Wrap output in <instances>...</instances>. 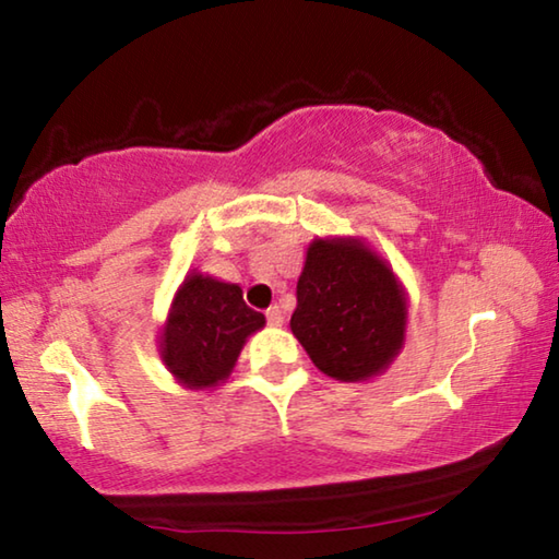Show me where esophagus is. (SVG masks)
<instances>
[{
  "instance_id": "34e87169",
  "label": "esophagus",
  "mask_w": 559,
  "mask_h": 559,
  "mask_svg": "<svg viewBox=\"0 0 559 559\" xmlns=\"http://www.w3.org/2000/svg\"><path fill=\"white\" fill-rule=\"evenodd\" d=\"M266 320H269V325H273V328L283 325V313H281V308H278V306L269 308V310H266Z\"/></svg>"
}]
</instances>
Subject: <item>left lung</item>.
<instances>
[{
    "mask_svg": "<svg viewBox=\"0 0 559 559\" xmlns=\"http://www.w3.org/2000/svg\"><path fill=\"white\" fill-rule=\"evenodd\" d=\"M290 330L320 372L370 380L400 355L406 293L386 261L359 239H316L298 278Z\"/></svg>",
    "mask_w": 559,
    "mask_h": 559,
    "instance_id": "1",
    "label": "left lung"
}]
</instances>
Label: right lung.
I'll return each mask as SVG.
<instances>
[{"mask_svg": "<svg viewBox=\"0 0 559 559\" xmlns=\"http://www.w3.org/2000/svg\"><path fill=\"white\" fill-rule=\"evenodd\" d=\"M266 325L263 313L243 302L236 283L189 273L159 335V357L189 390L216 386L231 374L246 337Z\"/></svg>", "mask_w": 559, "mask_h": 559, "instance_id": "obj_1", "label": "right lung"}]
</instances>
